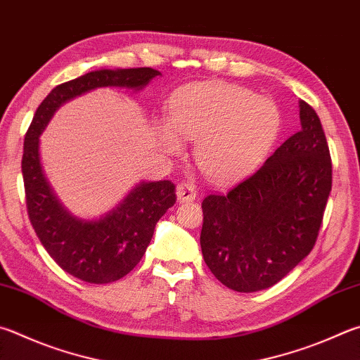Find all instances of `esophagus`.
Returning a JSON list of instances; mask_svg holds the SVG:
<instances>
[{"label":"esophagus","instance_id":"obj_1","mask_svg":"<svg viewBox=\"0 0 360 360\" xmlns=\"http://www.w3.org/2000/svg\"><path fill=\"white\" fill-rule=\"evenodd\" d=\"M176 195H178L179 202L193 201L195 197H197V188H195L191 182H181V184L176 187Z\"/></svg>","mask_w":360,"mask_h":360}]
</instances>
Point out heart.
Here are the masks:
<instances>
[{"instance_id":"1","label":"heart","mask_w":360,"mask_h":360,"mask_svg":"<svg viewBox=\"0 0 360 360\" xmlns=\"http://www.w3.org/2000/svg\"><path fill=\"white\" fill-rule=\"evenodd\" d=\"M276 103L228 83H202L178 93L168 121L159 124V140L178 153L184 140H198L195 159L211 179L226 182L258 165L280 132Z\"/></svg>"}]
</instances>
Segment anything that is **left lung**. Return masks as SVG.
Instances as JSON below:
<instances>
[{"label": "left lung", "mask_w": 360, "mask_h": 360, "mask_svg": "<svg viewBox=\"0 0 360 360\" xmlns=\"http://www.w3.org/2000/svg\"><path fill=\"white\" fill-rule=\"evenodd\" d=\"M300 130L225 195L202 200L201 252L219 282L238 292L280 282L311 252L332 188L321 121L300 101Z\"/></svg>", "instance_id": "left-lung-1"}]
</instances>
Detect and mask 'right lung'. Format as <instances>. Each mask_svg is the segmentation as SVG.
Returning a JSON list of instances; mask_svg holds the SVG:
<instances>
[{
    "mask_svg": "<svg viewBox=\"0 0 360 360\" xmlns=\"http://www.w3.org/2000/svg\"><path fill=\"white\" fill-rule=\"evenodd\" d=\"M158 75L160 72L151 68L102 69L58 84L37 107L25 135L22 174L30 221L56 264L83 282H116L140 263L155 224L176 202V188L165 179L141 182L105 217L77 219L64 209L45 179L39 135L64 102L101 86L141 89Z\"/></svg>",
    "mask_w": 360,
    "mask_h": 360,
    "instance_id": "1",
    "label": "right lung"
}]
</instances>
